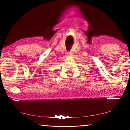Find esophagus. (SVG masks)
<instances>
[{"label":"esophagus","instance_id":"obj_1","mask_svg":"<svg viewBox=\"0 0 130 130\" xmlns=\"http://www.w3.org/2000/svg\"><path fill=\"white\" fill-rule=\"evenodd\" d=\"M72 54V52H68L67 53V55L68 56H71Z\"/></svg>","mask_w":130,"mask_h":130}]
</instances>
